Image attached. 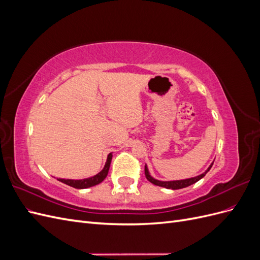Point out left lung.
<instances>
[{"instance_id":"1","label":"left lung","mask_w":260,"mask_h":260,"mask_svg":"<svg viewBox=\"0 0 260 260\" xmlns=\"http://www.w3.org/2000/svg\"><path fill=\"white\" fill-rule=\"evenodd\" d=\"M212 164H214V161L210 164V166L207 168V170L205 172H203L202 175H199V176L193 177V178L183 179V180H174V181H160V180H157V179L153 178L151 176V174H149V171H148V168H147L146 165H145L144 171H145L146 179L149 181V182H152L153 184L161 186V187L171 188V190H179V188H183V187H186V186H190V185L198 182V181H200L202 178L205 177V175L207 174V172L210 170V168L212 167Z\"/></svg>"}]
</instances>
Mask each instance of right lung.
<instances>
[{"label":"right lung","mask_w":260,"mask_h":260,"mask_svg":"<svg viewBox=\"0 0 260 260\" xmlns=\"http://www.w3.org/2000/svg\"><path fill=\"white\" fill-rule=\"evenodd\" d=\"M112 158H113V154L109 153L107 156L104 168L102 169L98 175L93 176V177L80 179V180H74V179H57V180L69 186H73L75 188H86V187H91V186H94L96 184H100L102 181H103L107 177L109 166H111V162H112Z\"/></svg>","instance_id":"obj_1"}]
</instances>
